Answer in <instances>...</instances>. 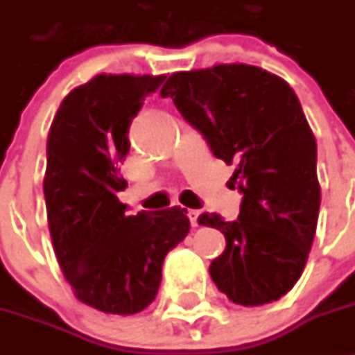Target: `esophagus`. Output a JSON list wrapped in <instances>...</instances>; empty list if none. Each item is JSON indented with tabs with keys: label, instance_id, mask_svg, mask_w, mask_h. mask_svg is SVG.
<instances>
[{
	"label": "esophagus",
	"instance_id": "34e87169",
	"mask_svg": "<svg viewBox=\"0 0 355 355\" xmlns=\"http://www.w3.org/2000/svg\"><path fill=\"white\" fill-rule=\"evenodd\" d=\"M199 214H201V211H199V210H187V215H189L190 224H192V226H198Z\"/></svg>",
	"mask_w": 355,
	"mask_h": 355
}]
</instances>
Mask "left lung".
<instances>
[{
    "label": "left lung",
    "instance_id": "left-lung-1",
    "mask_svg": "<svg viewBox=\"0 0 355 355\" xmlns=\"http://www.w3.org/2000/svg\"><path fill=\"white\" fill-rule=\"evenodd\" d=\"M159 95L171 96L215 157L235 165L241 214L198 223L224 233L226 250L210 264L220 293L244 307L289 293L307 264L320 214L316 140L289 84L250 64L175 71Z\"/></svg>",
    "mask_w": 355,
    "mask_h": 355
}]
</instances>
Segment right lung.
Segmentation results:
<instances>
[{"instance_id":"right-lung-1","label":"right lung","mask_w":355,"mask_h":355,"mask_svg":"<svg viewBox=\"0 0 355 355\" xmlns=\"http://www.w3.org/2000/svg\"><path fill=\"white\" fill-rule=\"evenodd\" d=\"M165 75L100 73L60 102L42 181L48 226L62 275L83 304L136 314L153 304L166 253L190 232L187 210L125 214L120 165L129 125Z\"/></svg>"}]
</instances>
